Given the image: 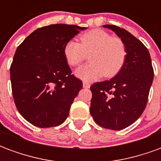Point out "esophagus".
Wrapping results in <instances>:
<instances>
[{"label":"esophagus","instance_id":"1","mask_svg":"<svg viewBox=\"0 0 161 161\" xmlns=\"http://www.w3.org/2000/svg\"><path fill=\"white\" fill-rule=\"evenodd\" d=\"M83 86H84V88H90L91 87V84H89L88 82H84L83 83Z\"/></svg>","mask_w":161,"mask_h":161}]
</instances>
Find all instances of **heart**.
<instances>
[{
    "label": "heart",
    "instance_id": "b5f03b06",
    "mask_svg": "<svg viewBox=\"0 0 161 161\" xmlns=\"http://www.w3.org/2000/svg\"><path fill=\"white\" fill-rule=\"evenodd\" d=\"M79 39L80 43L69 40L63 49L64 58L70 66H77L91 53V62L75 71L78 78L93 81L103 75L105 77H114L124 65L127 48L120 38L112 37L104 30L92 29L81 34Z\"/></svg>",
    "mask_w": 161,
    "mask_h": 161
}]
</instances>
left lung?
Wrapping results in <instances>:
<instances>
[{"mask_svg":"<svg viewBox=\"0 0 161 161\" xmlns=\"http://www.w3.org/2000/svg\"><path fill=\"white\" fill-rule=\"evenodd\" d=\"M121 38L127 58L121 70L110 80L92 84L90 112L103 128L121 130L142 115L148 100L153 69L147 48L127 30L104 25Z\"/></svg>","mask_w":161,"mask_h":161,"instance_id":"1","label":"left lung"}]
</instances>
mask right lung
Wrapping results in <instances>:
<instances>
[{
  "label": "right lung",
  "instance_id": "right-lung-1",
  "mask_svg": "<svg viewBox=\"0 0 161 161\" xmlns=\"http://www.w3.org/2000/svg\"><path fill=\"white\" fill-rule=\"evenodd\" d=\"M86 27L53 24L38 28L16 49L10 79L16 108L39 128L62 124L83 88L64 56L65 43Z\"/></svg>",
  "mask_w": 161,
  "mask_h": 161
}]
</instances>
